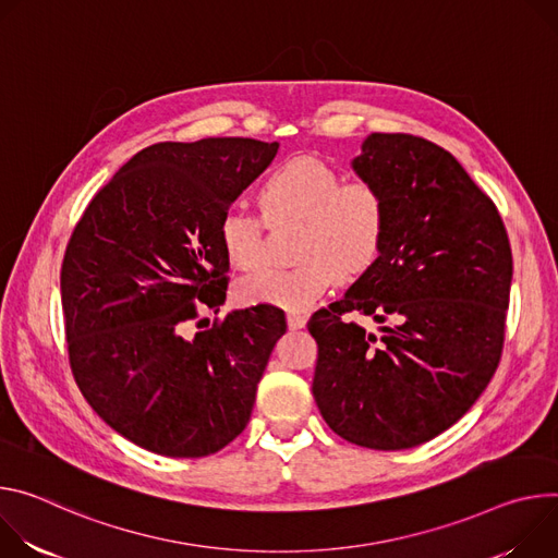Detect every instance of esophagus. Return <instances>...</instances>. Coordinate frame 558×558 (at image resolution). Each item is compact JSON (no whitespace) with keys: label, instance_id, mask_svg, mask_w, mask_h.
I'll use <instances>...</instances> for the list:
<instances>
[{"label":"esophagus","instance_id":"1","mask_svg":"<svg viewBox=\"0 0 558 558\" xmlns=\"http://www.w3.org/2000/svg\"><path fill=\"white\" fill-rule=\"evenodd\" d=\"M307 324V315L305 313H288V326L290 330H299Z\"/></svg>","mask_w":558,"mask_h":558}]
</instances>
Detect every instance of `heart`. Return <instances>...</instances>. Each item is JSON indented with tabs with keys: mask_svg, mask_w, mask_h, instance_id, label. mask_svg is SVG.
Masks as SVG:
<instances>
[{
	"mask_svg": "<svg viewBox=\"0 0 558 558\" xmlns=\"http://www.w3.org/2000/svg\"><path fill=\"white\" fill-rule=\"evenodd\" d=\"M259 204L270 221L301 219V264L290 270H262L239 281L243 303H272L299 313L311 307L335 281L373 266L388 232V208L377 185L343 181L317 157H292L262 183ZM226 259L239 270L264 264V223L241 206H230L217 226Z\"/></svg>",
	"mask_w": 558,
	"mask_h": 558,
	"instance_id": "1",
	"label": "heart"
}]
</instances>
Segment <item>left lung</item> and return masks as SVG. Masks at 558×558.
Segmentation results:
<instances>
[{
	"label": "left lung",
	"instance_id": "obj_1",
	"mask_svg": "<svg viewBox=\"0 0 558 558\" xmlns=\"http://www.w3.org/2000/svg\"><path fill=\"white\" fill-rule=\"evenodd\" d=\"M352 170L384 195L388 232L377 262L307 322L313 395L341 439L408 450L452 427L497 369L512 251L497 206L441 146L373 133ZM348 312L398 326L377 338Z\"/></svg>",
	"mask_w": 558,
	"mask_h": 558
}]
</instances>
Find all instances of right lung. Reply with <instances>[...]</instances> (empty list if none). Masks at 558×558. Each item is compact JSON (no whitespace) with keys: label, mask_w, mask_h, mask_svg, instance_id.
<instances>
[{"label":"right lung","mask_w":558,"mask_h":558,"mask_svg":"<svg viewBox=\"0 0 558 558\" xmlns=\"http://www.w3.org/2000/svg\"><path fill=\"white\" fill-rule=\"evenodd\" d=\"M277 150L243 137L153 144L73 230L61 264L73 375L90 408L144 450L208 457L251 421L283 311L259 303L195 337L185 322L226 301L219 219Z\"/></svg>","instance_id":"right-lung-1"}]
</instances>
